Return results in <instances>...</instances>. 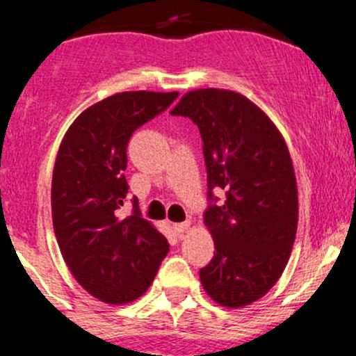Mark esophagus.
I'll return each instance as SVG.
<instances>
[{
  "label": "esophagus",
  "instance_id": "34e87169",
  "mask_svg": "<svg viewBox=\"0 0 356 356\" xmlns=\"http://www.w3.org/2000/svg\"><path fill=\"white\" fill-rule=\"evenodd\" d=\"M189 225H191V222H189V220L181 222V224H175L174 225V231L177 232V234H184V232L189 229Z\"/></svg>",
  "mask_w": 356,
  "mask_h": 356
}]
</instances>
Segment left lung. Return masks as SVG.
Here are the masks:
<instances>
[{
  "instance_id": "8db88e82",
  "label": "left lung",
  "mask_w": 356,
  "mask_h": 356,
  "mask_svg": "<svg viewBox=\"0 0 356 356\" xmlns=\"http://www.w3.org/2000/svg\"><path fill=\"white\" fill-rule=\"evenodd\" d=\"M170 113L191 118L203 139V217L215 254L200 270L201 284L222 307H245L279 281L293 250L298 189L288 146L270 118L234 91L196 89Z\"/></svg>"
}]
</instances>
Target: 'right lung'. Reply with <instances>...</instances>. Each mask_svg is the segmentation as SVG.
<instances>
[{
  "label": "right lung",
  "instance_id": "1",
  "mask_svg": "<svg viewBox=\"0 0 356 356\" xmlns=\"http://www.w3.org/2000/svg\"><path fill=\"white\" fill-rule=\"evenodd\" d=\"M177 96L117 92L82 111L60 145L51 182L56 241L79 284L105 303L138 300L168 253L167 238L141 217L138 198L129 217L118 210L129 193V139Z\"/></svg>",
  "mask_w": 356,
  "mask_h": 356
}]
</instances>
